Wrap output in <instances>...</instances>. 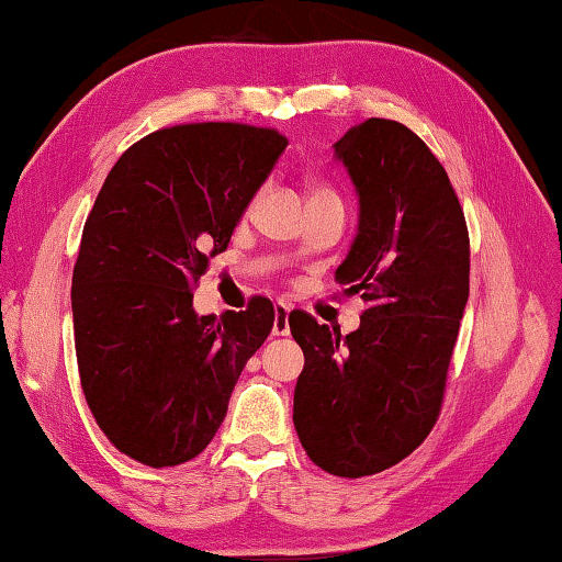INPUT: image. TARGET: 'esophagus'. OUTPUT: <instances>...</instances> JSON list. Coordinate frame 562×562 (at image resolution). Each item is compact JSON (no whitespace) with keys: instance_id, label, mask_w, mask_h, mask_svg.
I'll list each match as a JSON object with an SVG mask.
<instances>
[{"instance_id":"esophagus-1","label":"esophagus","mask_w":562,"mask_h":562,"mask_svg":"<svg viewBox=\"0 0 562 562\" xmlns=\"http://www.w3.org/2000/svg\"><path fill=\"white\" fill-rule=\"evenodd\" d=\"M289 313H291L289 305H283V303H277V308H273V327H271V333L277 335V337H283V335L291 333Z\"/></svg>"}]
</instances>
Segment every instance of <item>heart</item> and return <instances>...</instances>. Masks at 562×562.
<instances>
[{"mask_svg":"<svg viewBox=\"0 0 562 562\" xmlns=\"http://www.w3.org/2000/svg\"><path fill=\"white\" fill-rule=\"evenodd\" d=\"M323 195H335L330 188H325V186H313L311 188V198H323Z\"/></svg>","mask_w":562,"mask_h":562,"instance_id":"1","label":"heart"}]
</instances>
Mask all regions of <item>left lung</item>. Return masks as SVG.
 <instances>
[{"mask_svg":"<svg viewBox=\"0 0 562 562\" xmlns=\"http://www.w3.org/2000/svg\"><path fill=\"white\" fill-rule=\"evenodd\" d=\"M333 149L359 200L335 279L369 308L349 335L289 315L305 357L293 426L317 468L355 480L401 462L436 426L470 295V237L446 168L408 126L372 116Z\"/></svg>","mask_w":562,"mask_h":562,"instance_id":"left-lung-1","label":"left lung"}]
</instances>
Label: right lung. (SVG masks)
Here are the masks:
<instances>
[{"label": "right lung", "instance_id": "right-lung-1", "mask_svg": "<svg viewBox=\"0 0 562 562\" xmlns=\"http://www.w3.org/2000/svg\"><path fill=\"white\" fill-rule=\"evenodd\" d=\"M279 132L183 124L130 146L94 200L72 269L80 384L112 446L149 468L215 438L273 305L198 315L195 281L285 149Z\"/></svg>", "mask_w": 562, "mask_h": 562}]
</instances>
